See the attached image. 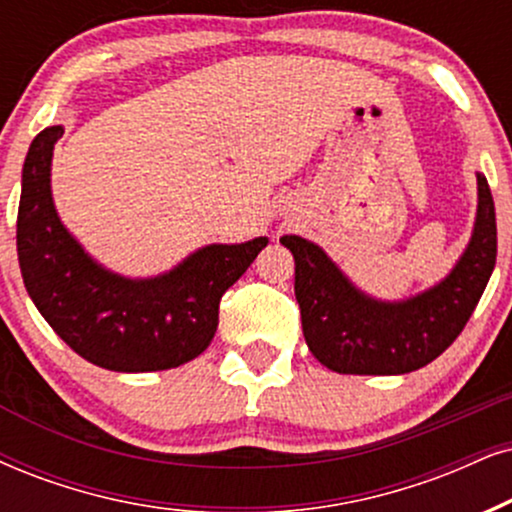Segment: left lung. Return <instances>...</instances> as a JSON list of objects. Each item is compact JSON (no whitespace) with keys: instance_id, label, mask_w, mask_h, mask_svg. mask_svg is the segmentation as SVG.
<instances>
[{"instance_id":"1","label":"left lung","mask_w":512,"mask_h":512,"mask_svg":"<svg viewBox=\"0 0 512 512\" xmlns=\"http://www.w3.org/2000/svg\"><path fill=\"white\" fill-rule=\"evenodd\" d=\"M477 222L456 269L406 302L359 293L326 252L300 236L281 243L295 257V297L309 352L335 373L399 375L435 361L475 312L496 264V210L487 177L477 174Z\"/></svg>"}]
</instances>
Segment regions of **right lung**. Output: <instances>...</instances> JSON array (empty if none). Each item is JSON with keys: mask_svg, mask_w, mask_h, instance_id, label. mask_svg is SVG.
Here are the masks:
<instances>
[{"mask_svg": "<svg viewBox=\"0 0 512 512\" xmlns=\"http://www.w3.org/2000/svg\"><path fill=\"white\" fill-rule=\"evenodd\" d=\"M61 137L63 127L42 129L23 165L16 245L35 307L73 352L108 371H165L196 359L215 338L222 295L269 241L208 245L148 281L111 274L84 255L54 210L49 165Z\"/></svg>", "mask_w": 512, "mask_h": 512, "instance_id": "add662e5", "label": "right lung"}]
</instances>
